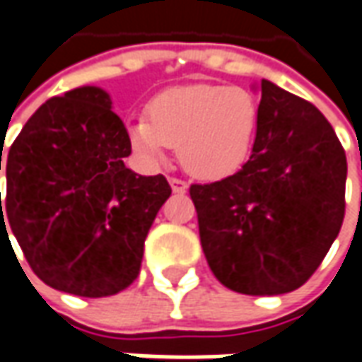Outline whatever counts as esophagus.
<instances>
[{
  "mask_svg": "<svg viewBox=\"0 0 362 362\" xmlns=\"http://www.w3.org/2000/svg\"><path fill=\"white\" fill-rule=\"evenodd\" d=\"M170 186H172V192L174 194H184V192L188 190V184L184 180H180V178H170Z\"/></svg>",
  "mask_w": 362,
  "mask_h": 362,
  "instance_id": "1",
  "label": "esophagus"
}]
</instances>
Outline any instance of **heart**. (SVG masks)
<instances>
[{
    "label": "heart",
    "mask_w": 362,
    "mask_h": 362,
    "mask_svg": "<svg viewBox=\"0 0 362 362\" xmlns=\"http://www.w3.org/2000/svg\"><path fill=\"white\" fill-rule=\"evenodd\" d=\"M259 124V103L247 88L212 83L162 90L148 103V120L132 119L127 136L148 166L164 162L172 144L186 170L218 180L242 168Z\"/></svg>",
    "instance_id": "1"
}]
</instances>
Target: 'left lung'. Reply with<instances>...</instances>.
<instances>
[{"mask_svg": "<svg viewBox=\"0 0 362 362\" xmlns=\"http://www.w3.org/2000/svg\"><path fill=\"white\" fill-rule=\"evenodd\" d=\"M242 170L190 196L218 281L243 295L289 293L313 275L345 218L346 156L321 110L264 78Z\"/></svg>", "mask_w": 362, "mask_h": 362, "instance_id": "8db88e82", "label": "left lung"}]
</instances>
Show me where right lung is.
I'll return each mask as SVG.
<instances>
[{
	"mask_svg": "<svg viewBox=\"0 0 362 362\" xmlns=\"http://www.w3.org/2000/svg\"><path fill=\"white\" fill-rule=\"evenodd\" d=\"M129 154L127 127L100 87L49 98L25 122L7 154L0 233L13 232L43 284L107 297L139 277L144 240L172 190L162 174L127 168Z\"/></svg>",
	"mask_w": 362,
	"mask_h": 362,
	"instance_id": "right-lung-1",
	"label": "right lung"
}]
</instances>
